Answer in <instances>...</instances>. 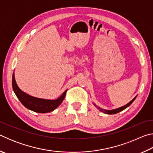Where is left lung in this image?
Wrapping results in <instances>:
<instances>
[{
  "mask_svg": "<svg viewBox=\"0 0 153 153\" xmlns=\"http://www.w3.org/2000/svg\"><path fill=\"white\" fill-rule=\"evenodd\" d=\"M136 97H137V96H136V97H134L133 99L131 100L130 102H129L128 104H126V105H124V106H123V107H121L120 108H115V109H113V110H105V109H103V108H100V107H98L97 106L94 104V105L97 108H98V109H99L100 111H101V112H103V113H105L106 114H108V115H112V114H116V113H117L119 112H121V111H122L123 110L125 109V108H126L127 107H128L130 105L131 103H132L134 101V100L136 99Z\"/></svg>",
  "mask_w": 153,
  "mask_h": 153,
  "instance_id": "8db88e82",
  "label": "left lung"
}]
</instances>
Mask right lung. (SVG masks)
Wrapping results in <instances>:
<instances>
[{
    "instance_id": "right-lung-1",
    "label": "right lung",
    "mask_w": 153,
    "mask_h": 153,
    "mask_svg": "<svg viewBox=\"0 0 153 153\" xmlns=\"http://www.w3.org/2000/svg\"><path fill=\"white\" fill-rule=\"evenodd\" d=\"M12 86L13 89L18 99L22 104L28 109L34 111L36 113H46L51 112L57 108L60 105L65 97L67 90L65 91L60 97L55 100H48L33 97L26 93L23 92L18 87L15 78V74H13L12 76Z\"/></svg>"
}]
</instances>
